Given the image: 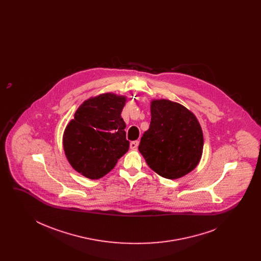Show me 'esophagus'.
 <instances>
[{
    "mask_svg": "<svg viewBox=\"0 0 261 261\" xmlns=\"http://www.w3.org/2000/svg\"><path fill=\"white\" fill-rule=\"evenodd\" d=\"M139 146V141H133L130 143V148L132 149H136Z\"/></svg>",
    "mask_w": 261,
    "mask_h": 261,
    "instance_id": "34e87169",
    "label": "esophagus"
}]
</instances>
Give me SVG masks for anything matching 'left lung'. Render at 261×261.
Masks as SVG:
<instances>
[{"label":"left lung","mask_w":261,"mask_h":261,"mask_svg":"<svg viewBox=\"0 0 261 261\" xmlns=\"http://www.w3.org/2000/svg\"><path fill=\"white\" fill-rule=\"evenodd\" d=\"M150 124L139 150L150 169L166 179L194 170L201 159L203 135L195 114L169 99H152Z\"/></svg>","instance_id":"left-lung-1"}]
</instances>
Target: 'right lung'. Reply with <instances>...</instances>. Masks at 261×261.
I'll list each match as a JSON object with an SVG mask.
<instances>
[{"label":"right lung","mask_w":261,"mask_h":261,"mask_svg":"<svg viewBox=\"0 0 261 261\" xmlns=\"http://www.w3.org/2000/svg\"><path fill=\"white\" fill-rule=\"evenodd\" d=\"M125 102V96L106 93L86 99L77 109L62 139L66 159L77 172L99 179L127 152L129 141L121 117Z\"/></svg>","instance_id":"1"}]
</instances>
